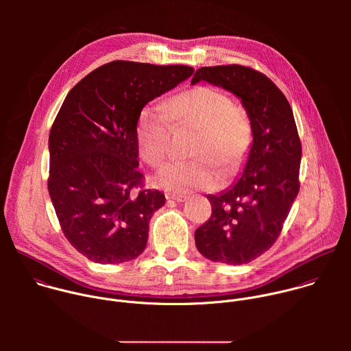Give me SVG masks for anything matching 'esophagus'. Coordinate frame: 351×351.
<instances>
[{"instance_id": "1", "label": "esophagus", "mask_w": 351, "mask_h": 351, "mask_svg": "<svg viewBox=\"0 0 351 351\" xmlns=\"http://www.w3.org/2000/svg\"><path fill=\"white\" fill-rule=\"evenodd\" d=\"M167 198L173 199V202H176V203H183V202H186L187 195L186 194H167Z\"/></svg>"}]
</instances>
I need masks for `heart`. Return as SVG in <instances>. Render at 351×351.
<instances>
[{"label": "heart", "mask_w": 351, "mask_h": 351, "mask_svg": "<svg viewBox=\"0 0 351 351\" xmlns=\"http://www.w3.org/2000/svg\"><path fill=\"white\" fill-rule=\"evenodd\" d=\"M172 125L198 130L190 161L168 164L156 178L157 186L178 194L193 190H214L221 173L232 176L243 167L253 144V128L247 112L232 98L214 87L197 86L184 90L158 106L141 108L136 122L140 157L158 168L167 160Z\"/></svg>", "instance_id": "obj_1"}]
</instances>
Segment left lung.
Returning a JSON list of instances; mask_svg holds the SVG:
<instances>
[{"label": "left lung", "mask_w": 351, "mask_h": 351, "mask_svg": "<svg viewBox=\"0 0 351 351\" xmlns=\"http://www.w3.org/2000/svg\"><path fill=\"white\" fill-rule=\"evenodd\" d=\"M199 80L241 98L254 138L236 183L207 195L213 214L195 229V245L214 263L247 264L268 252L282 232L300 190L302 141L287 98L264 73L236 64L203 66L191 84Z\"/></svg>", "instance_id": "1"}]
</instances>
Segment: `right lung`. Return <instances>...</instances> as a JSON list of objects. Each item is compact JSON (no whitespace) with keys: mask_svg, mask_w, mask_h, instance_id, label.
Wrapping results in <instances>:
<instances>
[{"mask_svg":"<svg viewBox=\"0 0 351 351\" xmlns=\"http://www.w3.org/2000/svg\"><path fill=\"white\" fill-rule=\"evenodd\" d=\"M193 71L112 61L68 93L48 137V193L65 237L90 261L121 264L144 252L165 195L145 189L137 169V117Z\"/></svg>","mask_w":351,"mask_h":351,"instance_id":"add662e5","label":"right lung"}]
</instances>
